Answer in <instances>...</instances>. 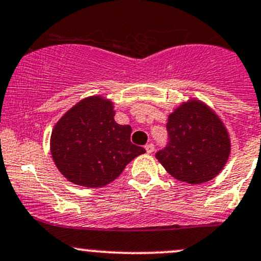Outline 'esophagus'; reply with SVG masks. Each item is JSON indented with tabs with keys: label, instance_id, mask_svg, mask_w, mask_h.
Returning <instances> with one entry per match:
<instances>
[{
	"label": "esophagus",
	"instance_id": "esophagus-1",
	"mask_svg": "<svg viewBox=\"0 0 261 261\" xmlns=\"http://www.w3.org/2000/svg\"><path fill=\"white\" fill-rule=\"evenodd\" d=\"M144 148H146L147 153H153V152H154V146H153L152 143L146 144V146H144Z\"/></svg>",
	"mask_w": 261,
	"mask_h": 261
}]
</instances>
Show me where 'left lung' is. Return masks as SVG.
Returning a JSON list of instances; mask_svg holds the SVG:
<instances>
[{"label": "left lung", "mask_w": 261, "mask_h": 261, "mask_svg": "<svg viewBox=\"0 0 261 261\" xmlns=\"http://www.w3.org/2000/svg\"><path fill=\"white\" fill-rule=\"evenodd\" d=\"M167 130L170 142L155 158L172 177L200 185L225 167L231 152L229 132L203 101L193 98L177 107L168 115Z\"/></svg>", "instance_id": "1"}]
</instances>
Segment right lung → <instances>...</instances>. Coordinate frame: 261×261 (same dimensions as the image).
I'll return each mask as SVG.
<instances>
[{
    "instance_id": "add662e5",
    "label": "right lung",
    "mask_w": 261,
    "mask_h": 261,
    "mask_svg": "<svg viewBox=\"0 0 261 261\" xmlns=\"http://www.w3.org/2000/svg\"><path fill=\"white\" fill-rule=\"evenodd\" d=\"M113 101L94 95L69 109L54 127L50 150L58 170L83 187H103L146 149L130 142V125L114 120Z\"/></svg>"
}]
</instances>
